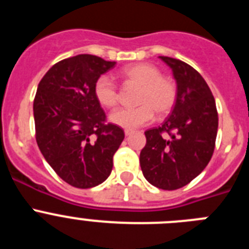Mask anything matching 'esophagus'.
I'll return each instance as SVG.
<instances>
[{"label":"esophagus","instance_id":"obj_1","mask_svg":"<svg viewBox=\"0 0 249 249\" xmlns=\"http://www.w3.org/2000/svg\"><path fill=\"white\" fill-rule=\"evenodd\" d=\"M132 133H133V131H131V129H124V135L128 137V136H131Z\"/></svg>","mask_w":249,"mask_h":249}]
</instances>
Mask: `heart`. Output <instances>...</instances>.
I'll use <instances>...</instances> for the list:
<instances>
[{
  "mask_svg": "<svg viewBox=\"0 0 249 249\" xmlns=\"http://www.w3.org/2000/svg\"><path fill=\"white\" fill-rule=\"evenodd\" d=\"M127 82L141 86L136 102L140 106L133 108H120L112 112L109 120L113 124L126 129H136L148 124L155 113L166 116L172 111L177 101V86L171 77L160 74L156 66L149 63H136L122 71ZM94 97L107 108L117 106L118 87L107 74H102L94 82Z\"/></svg>",
  "mask_w": 249,
  "mask_h": 249,
  "instance_id": "obj_1",
  "label": "heart"
}]
</instances>
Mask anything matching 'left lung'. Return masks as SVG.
Listing matches in <instances>:
<instances>
[{
    "instance_id": "1",
    "label": "left lung",
    "mask_w": 249,
    "mask_h": 249,
    "mask_svg": "<svg viewBox=\"0 0 249 249\" xmlns=\"http://www.w3.org/2000/svg\"><path fill=\"white\" fill-rule=\"evenodd\" d=\"M160 58L172 70L177 101L162 126L144 132L140 164L152 186L175 191L195 179L212 158L218 113L210 87L195 68L171 57Z\"/></svg>"
}]
</instances>
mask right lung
Here are the masks:
<instances>
[{"label": "right lung", "mask_w": 249, "mask_h": 249, "mask_svg": "<svg viewBox=\"0 0 249 249\" xmlns=\"http://www.w3.org/2000/svg\"><path fill=\"white\" fill-rule=\"evenodd\" d=\"M116 62L78 54L53 65L37 87L34 117L38 148L54 172L71 186L92 188L111 175L113 155L124 138L106 123L94 82Z\"/></svg>", "instance_id": "1"}]
</instances>
